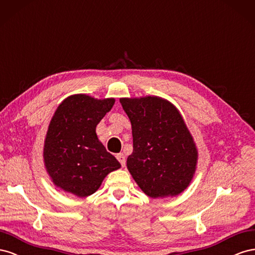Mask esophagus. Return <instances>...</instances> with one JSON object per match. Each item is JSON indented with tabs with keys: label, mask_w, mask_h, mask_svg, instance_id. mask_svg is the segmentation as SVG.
I'll list each match as a JSON object with an SVG mask.
<instances>
[{
	"label": "esophagus",
	"mask_w": 255,
	"mask_h": 255,
	"mask_svg": "<svg viewBox=\"0 0 255 255\" xmlns=\"http://www.w3.org/2000/svg\"><path fill=\"white\" fill-rule=\"evenodd\" d=\"M116 158H118V160L120 161V163L122 164V166H125L126 159H125V156H124V154H118V155H116Z\"/></svg>",
	"instance_id": "esophagus-1"
}]
</instances>
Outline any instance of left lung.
I'll return each instance as SVG.
<instances>
[{
  "label": "left lung",
  "mask_w": 255,
  "mask_h": 255,
  "mask_svg": "<svg viewBox=\"0 0 255 255\" xmlns=\"http://www.w3.org/2000/svg\"><path fill=\"white\" fill-rule=\"evenodd\" d=\"M131 123L133 151L127 169L152 199L176 196L193 179L199 151L178 109L159 96L121 98Z\"/></svg>",
  "instance_id": "obj_1"
}]
</instances>
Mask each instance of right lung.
Listing matches in <instances>:
<instances>
[{"label":"right lung","instance_id":"1","mask_svg":"<svg viewBox=\"0 0 255 255\" xmlns=\"http://www.w3.org/2000/svg\"><path fill=\"white\" fill-rule=\"evenodd\" d=\"M114 103V98L75 94L57 107L42 152L46 171L55 187L85 198L98 190L109 173L121 168L96 133L99 122Z\"/></svg>","mask_w":255,"mask_h":255}]
</instances>
